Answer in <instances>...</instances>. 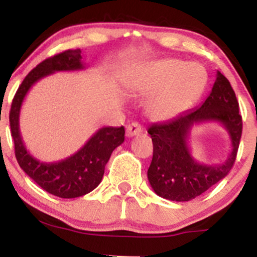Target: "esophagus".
I'll return each mask as SVG.
<instances>
[{
    "label": "esophagus",
    "instance_id": "1",
    "mask_svg": "<svg viewBox=\"0 0 257 257\" xmlns=\"http://www.w3.org/2000/svg\"><path fill=\"white\" fill-rule=\"evenodd\" d=\"M143 132V128H141V125L139 124L137 122H133L126 126V137L132 138V137H135V135H139L140 133Z\"/></svg>",
    "mask_w": 257,
    "mask_h": 257
}]
</instances>
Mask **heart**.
I'll return each instance as SVG.
<instances>
[{
  "mask_svg": "<svg viewBox=\"0 0 257 257\" xmlns=\"http://www.w3.org/2000/svg\"><path fill=\"white\" fill-rule=\"evenodd\" d=\"M206 82L204 70L178 59L150 64L133 83L139 95H153L147 104L149 116L168 120L184 112L200 95Z\"/></svg>",
  "mask_w": 257,
  "mask_h": 257,
  "instance_id": "heart-1",
  "label": "heart"
}]
</instances>
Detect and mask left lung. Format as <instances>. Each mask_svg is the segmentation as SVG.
<instances>
[{
  "mask_svg": "<svg viewBox=\"0 0 257 257\" xmlns=\"http://www.w3.org/2000/svg\"><path fill=\"white\" fill-rule=\"evenodd\" d=\"M203 121H219L229 133L232 151L221 165L198 164L190 156L188 139L192 126ZM241 116L235 93L220 71L210 94L199 107L186 111L163 123H153L149 133L153 157L147 170L150 185L162 198L188 202L222 180L237 157L241 138Z\"/></svg>",
  "mask_w": 257,
  "mask_h": 257,
  "instance_id": "1",
  "label": "left lung"
}]
</instances>
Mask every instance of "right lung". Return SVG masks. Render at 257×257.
<instances>
[{"label":"right lung","mask_w":257,"mask_h":257,"mask_svg":"<svg viewBox=\"0 0 257 257\" xmlns=\"http://www.w3.org/2000/svg\"><path fill=\"white\" fill-rule=\"evenodd\" d=\"M83 69L79 49H69L46 59L24 78L11 106V132L18 163L40 187L60 198H76L98 187L112 151L124 141V128L104 126L72 156L46 163L35 158L23 143L19 129L20 108L28 91L41 78L57 71H77Z\"/></svg>","instance_id":"right-lung-1"}]
</instances>
